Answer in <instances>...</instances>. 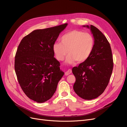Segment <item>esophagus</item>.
<instances>
[{
    "instance_id": "obj_1",
    "label": "esophagus",
    "mask_w": 127,
    "mask_h": 127,
    "mask_svg": "<svg viewBox=\"0 0 127 127\" xmlns=\"http://www.w3.org/2000/svg\"><path fill=\"white\" fill-rule=\"evenodd\" d=\"M72 73V69H68L67 71L65 73V75L66 76H67V75H68L69 74H71Z\"/></svg>"
}]
</instances>
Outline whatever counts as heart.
<instances>
[{"mask_svg": "<svg viewBox=\"0 0 127 127\" xmlns=\"http://www.w3.org/2000/svg\"><path fill=\"white\" fill-rule=\"evenodd\" d=\"M94 44V38L91 34L74 30L61 37V42L55 43L52 50L55 58L58 61H63L68 53L69 55L66 60L67 63L72 64L75 61L81 63L91 56Z\"/></svg>", "mask_w": 127, "mask_h": 127, "instance_id": "obj_1", "label": "heart"}]
</instances>
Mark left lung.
Listing matches in <instances>:
<instances>
[{
  "label": "left lung",
  "instance_id": "8db88e82",
  "mask_svg": "<svg viewBox=\"0 0 127 127\" xmlns=\"http://www.w3.org/2000/svg\"><path fill=\"white\" fill-rule=\"evenodd\" d=\"M90 28L94 37L92 53L86 61L72 68L76 78L73 89L84 99L91 100L103 93L110 81L114 63L111 47L106 36L93 25Z\"/></svg>",
  "mask_w": 127,
  "mask_h": 127
}]
</instances>
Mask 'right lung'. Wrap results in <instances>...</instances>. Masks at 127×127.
Segmentation results:
<instances>
[{
    "label": "right lung",
    "mask_w": 127,
    "mask_h": 127,
    "mask_svg": "<svg viewBox=\"0 0 127 127\" xmlns=\"http://www.w3.org/2000/svg\"><path fill=\"white\" fill-rule=\"evenodd\" d=\"M67 23L33 31L21 41L15 60L20 87L30 99L44 102L53 96L64 73L54 58L53 45Z\"/></svg>",
    "instance_id": "obj_1"
}]
</instances>
